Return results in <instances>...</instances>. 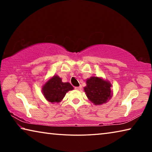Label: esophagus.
Here are the masks:
<instances>
[{
  "label": "esophagus",
  "mask_w": 152,
  "mask_h": 152,
  "mask_svg": "<svg viewBox=\"0 0 152 152\" xmlns=\"http://www.w3.org/2000/svg\"><path fill=\"white\" fill-rule=\"evenodd\" d=\"M75 89L77 90V91H80V90L82 89V86H76L75 87Z\"/></svg>",
  "instance_id": "34e87169"
}]
</instances>
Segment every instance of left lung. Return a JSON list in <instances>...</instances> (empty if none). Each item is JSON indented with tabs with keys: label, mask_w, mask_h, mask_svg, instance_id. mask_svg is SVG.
I'll return each mask as SVG.
<instances>
[{
	"label": "left lung",
	"mask_w": 152,
	"mask_h": 152,
	"mask_svg": "<svg viewBox=\"0 0 152 152\" xmlns=\"http://www.w3.org/2000/svg\"><path fill=\"white\" fill-rule=\"evenodd\" d=\"M111 84L98 77H91L86 80L84 91L88 99L94 104H102L111 98Z\"/></svg>",
	"instance_id": "1"
}]
</instances>
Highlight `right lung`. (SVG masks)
Instances as JSON below:
<instances>
[{
	"instance_id": "obj_1",
	"label": "right lung",
	"mask_w": 152,
	"mask_h": 152,
	"mask_svg": "<svg viewBox=\"0 0 152 152\" xmlns=\"http://www.w3.org/2000/svg\"><path fill=\"white\" fill-rule=\"evenodd\" d=\"M73 89L69 82H62L60 77L54 76L44 84L42 92L49 102L58 103L64 99L67 92Z\"/></svg>"
}]
</instances>
